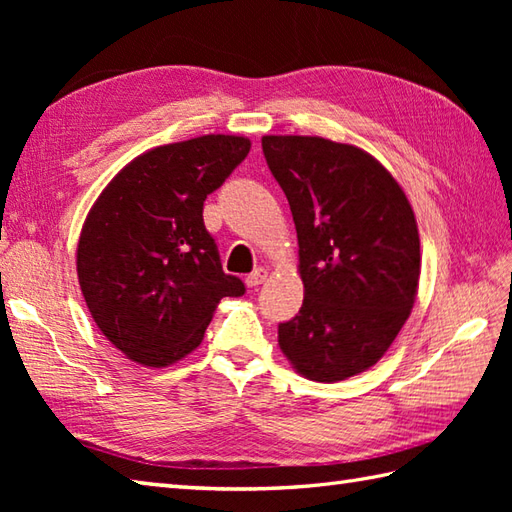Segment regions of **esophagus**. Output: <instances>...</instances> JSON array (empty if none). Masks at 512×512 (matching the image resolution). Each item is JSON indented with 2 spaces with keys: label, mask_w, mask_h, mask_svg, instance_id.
I'll return each instance as SVG.
<instances>
[{
  "label": "esophagus",
  "mask_w": 512,
  "mask_h": 512,
  "mask_svg": "<svg viewBox=\"0 0 512 512\" xmlns=\"http://www.w3.org/2000/svg\"><path fill=\"white\" fill-rule=\"evenodd\" d=\"M266 277H268V270H266V268H257V270H253V273H250V275L246 277V284H248L250 288H257V286L264 284Z\"/></svg>",
  "instance_id": "obj_1"
}]
</instances>
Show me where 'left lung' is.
Returning a JSON list of instances; mask_svg holds the SVG:
<instances>
[{
  "mask_svg": "<svg viewBox=\"0 0 512 512\" xmlns=\"http://www.w3.org/2000/svg\"><path fill=\"white\" fill-rule=\"evenodd\" d=\"M299 239L303 306L279 323L299 374L336 383L380 361L418 292L420 237L407 195L363 149L319 136H264Z\"/></svg>",
  "mask_w": 512,
  "mask_h": 512,
  "instance_id": "obj_1",
  "label": "left lung"
}]
</instances>
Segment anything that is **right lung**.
Returning a JSON list of instances; mask_svg holds the SVG:
<instances>
[{
	"instance_id": "right-lung-1",
	"label": "right lung",
	"mask_w": 512,
	"mask_h": 512,
	"mask_svg": "<svg viewBox=\"0 0 512 512\" xmlns=\"http://www.w3.org/2000/svg\"><path fill=\"white\" fill-rule=\"evenodd\" d=\"M248 151V138L224 134L156 147L92 206L76 273L94 323L132 361H180L202 343L220 299L246 292L222 270L202 211Z\"/></svg>"
}]
</instances>
